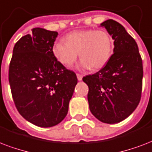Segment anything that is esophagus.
I'll return each instance as SVG.
<instances>
[{"label":"esophagus","mask_w":152,"mask_h":152,"mask_svg":"<svg viewBox=\"0 0 152 152\" xmlns=\"http://www.w3.org/2000/svg\"><path fill=\"white\" fill-rule=\"evenodd\" d=\"M77 79L79 80V81H81V80L82 79V75H80V74H77Z\"/></svg>","instance_id":"34e87169"}]
</instances>
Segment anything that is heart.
<instances>
[{
  "instance_id": "1",
  "label": "heart",
  "mask_w": 152,
  "mask_h": 152,
  "mask_svg": "<svg viewBox=\"0 0 152 152\" xmlns=\"http://www.w3.org/2000/svg\"><path fill=\"white\" fill-rule=\"evenodd\" d=\"M66 41H55L52 47L55 58L65 66L72 65L79 54L80 69L98 70L106 64L113 50L112 36L104 29L73 31L66 36Z\"/></svg>"
}]
</instances>
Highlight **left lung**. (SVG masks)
Returning a JSON list of instances; mask_svg holds the SVG:
<instances>
[{"mask_svg": "<svg viewBox=\"0 0 152 152\" xmlns=\"http://www.w3.org/2000/svg\"><path fill=\"white\" fill-rule=\"evenodd\" d=\"M101 26L114 40L113 54L98 72L82 80L89 87L93 115L103 123L116 124L130 116L140 103L143 63L137 43L121 23L108 20Z\"/></svg>", "mask_w": 152, "mask_h": 152, "instance_id": "1", "label": "left lung"}]
</instances>
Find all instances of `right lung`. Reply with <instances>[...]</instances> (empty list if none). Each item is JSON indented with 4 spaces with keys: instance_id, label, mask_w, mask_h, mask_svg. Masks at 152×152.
<instances>
[{
    "instance_id": "1",
    "label": "right lung",
    "mask_w": 152,
    "mask_h": 152,
    "mask_svg": "<svg viewBox=\"0 0 152 152\" xmlns=\"http://www.w3.org/2000/svg\"><path fill=\"white\" fill-rule=\"evenodd\" d=\"M14 46L9 82L21 116L36 126H55L65 118L77 78L52 53L57 31L31 29Z\"/></svg>"
}]
</instances>
